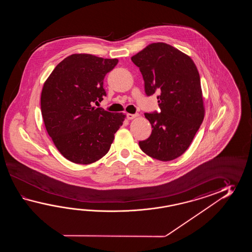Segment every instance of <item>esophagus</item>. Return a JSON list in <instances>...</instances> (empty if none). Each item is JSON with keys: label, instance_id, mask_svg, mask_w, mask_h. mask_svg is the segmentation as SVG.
Returning <instances> with one entry per match:
<instances>
[{"label": "esophagus", "instance_id": "obj_1", "mask_svg": "<svg viewBox=\"0 0 252 252\" xmlns=\"http://www.w3.org/2000/svg\"><path fill=\"white\" fill-rule=\"evenodd\" d=\"M138 116H139L138 113H135V114L128 113V114H127V118H128V120H132V119L136 118V117H138Z\"/></svg>", "mask_w": 252, "mask_h": 252}]
</instances>
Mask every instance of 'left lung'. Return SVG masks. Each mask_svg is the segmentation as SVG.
<instances>
[{
  "label": "left lung",
  "instance_id": "left-lung-1",
  "mask_svg": "<svg viewBox=\"0 0 252 252\" xmlns=\"http://www.w3.org/2000/svg\"><path fill=\"white\" fill-rule=\"evenodd\" d=\"M131 60L143 76L146 94H158L160 108L159 113H145L152 132L139 147L158 160H173L188 150L204 121L198 70L188 55L163 42L150 44Z\"/></svg>",
  "mask_w": 252,
  "mask_h": 252
}]
</instances>
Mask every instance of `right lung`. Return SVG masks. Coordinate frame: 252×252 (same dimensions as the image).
Masks as SVG:
<instances>
[{
    "label": "right lung",
    "mask_w": 252,
    "mask_h": 252,
    "mask_svg": "<svg viewBox=\"0 0 252 252\" xmlns=\"http://www.w3.org/2000/svg\"><path fill=\"white\" fill-rule=\"evenodd\" d=\"M118 59L73 54L61 61L44 83L40 106L48 135L59 152L75 164L87 165L107 154L124 113L93 104L106 96L103 79Z\"/></svg>",
    "instance_id": "add662e5"
}]
</instances>
